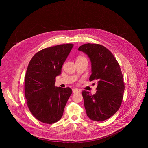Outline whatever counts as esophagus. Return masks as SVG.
<instances>
[{"label": "esophagus", "instance_id": "esophagus-1", "mask_svg": "<svg viewBox=\"0 0 148 148\" xmlns=\"http://www.w3.org/2000/svg\"><path fill=\"white\" fill-rule=\"evenodd\" d=\"M72 92H73V93H77V92H80V90L77 88H75V89H72Z\"/></svg>", "mask_w": 148, "mask_h": 148}]
</instances>
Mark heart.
<instances>
[{"label": "heart", "mask_w": 148, "mask_h": 148, "mask_svg": "<svg viewBox=\"0 0 148 148\" xmlns=\"http://www.w3.org/2000/svg\"><path fill=\"white\" fill-rule=\"evenodd\" d=\"M86 60V59L85 58L84 56H79L77 58V59H76V61H80V60Z\"/></svg>", "instance_id": "1"}]
</instances>
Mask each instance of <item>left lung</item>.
<instances>
[{"label": "left lung", "mask_w": 148, "mask_h": 148, "mask_svg": "<svg viewBox=\"0 0 148 148\" xmlns=\"http://www.w3.org/2000/svg\"><path fill=\"white\" fill-rule=\"evenodd\" d=\"M78 50L87 55L91 62L89 80L97 82L95 94L82 91L86 114L92 120L104 121L114 114L121 105L125 89L121 70L112 52L102 45L88 43Z\"/></svg>", "instance_id": "obj_1"}]
</instances>
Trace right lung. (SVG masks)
<instances>
[{"mask_svg":"<svg viewBox=\"0 0 148 148\" xmlns=\"http://www.w3.org/2000/svg\"><path fill=\"white\" fill-rule=\"evenodd\" d=\"M73 44H60L44 48L31 59L27 69L24 93L32 114L39 121L53 124L63 116L64 109L72 90L56 87V77L69 54Z\"/></svg>","mask_w":148,"mask_h":148,"instance_id":"right-lung-1","label":"right lung"}]
</instances>
